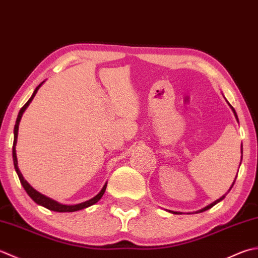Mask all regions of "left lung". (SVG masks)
I'll list each match as a JSON object with an SVG mask.
<instances>
[{
	"label": "left lung",
	"mask_w": 258,
	"mask_h": 258,
	"mask_svg": "<svg viewBox=\"0 0 258 258\" xmlns=\"http://www.w3.org/2000/svg\"><path fill=\"white\" fill-rule=\"evenodd\" d=\"M229 106H230V104H229ZM230 108H232V110H233V111H234V114H235V117H236V119H237V121H238V118H237V114H236V111H235V110H234V108L232 107V106H230ZM241 147H243V146H241ZM241 154H243V148H241ZM241 158H243V155H241ZM236 178H237V176H236ZM236 180V179H235ZM235 180H234V182H233V185H232V187L234 186V183H235ZM232 187H230L229 188V190H230V189H232ZM225 198V195L224 196H222V197H220L219 199H217V201L216 202H214L213 204H210V205H208V206L207 207H205V208H203L202 210H199V213H202V212H205V210H207V209H209V208H212L213 206H215V205H216L217 203H219L220 201H223V199ZM173 213V212H172ZM173 214H179V213H173Z\"/></svg>",
	"instance_id": "left-lung-1"
}]
</instances>
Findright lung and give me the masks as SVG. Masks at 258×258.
Here are the masks:
<instances>
[{
	"label": "right lung",
	"instance_id": "add662e5",
	"mask_svg": "<svg viewBox=\"0 0 258 258\" xmlns=\"http://www.w3.org/2000/svg\"><path fill=\"white\" fill-rule=\"evenodd\" d=\"M44 82V81H43ZM42 82V83H43ZM42 83H40V85L35 88V90L32 94V97H31L28 102H26L24 106L21 108L20 112L18 114V118H17V122H15V125H14V141H13V150H12V154H13V162H14V168H15V171H17L18 176H19V179L21 181V183H22L23 188L25 189V191L28 192V195L33 199V201L36 203L41 205V206H43L45 208H48L50 210H53V212H59V213H71V212H77V210H80V209H83V208H87L89 206H91V205L96 204L100 201V198H101L103 196L104 191H106V188H107V183L106 185L103 186V188L101 189V191H100L98 195L96 197H93L92 199H90V201H87L85 203H81V204H78V205H71V206H68V205H62L60 203H57L55 201H53V199H51L49 197H46L44 195H42V194H40L39 191H36L35 189L30 185V183L26 181L22 173H21L19 167H18V159H17V152H15V145H17V139H18V131H19V123H20V120H21V117H22L23 112L25 111V109L29 107V104L31 103V101H32L35 93L38 92L39 88L41 87Z\"/></svg>",
	"mask_w": 258,
	"mask_h": 258
}]
</instances>
